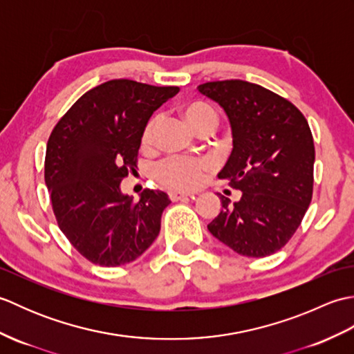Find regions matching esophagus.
<instances>
[{"mask_svg":"<svg viewBox=\"0 0 354 354\" xmlns=\"http://www.w3.org/2000/svg\"><path fill=\"white\" fill-rule=\"evenodd\" d=\"M169 198L175 202V201H181L185 198H194L193 193H185V192H176V190H171L169 192Z\"/></svg>","mask_w":354,"mask_h":354,"instance_id":"obj_1","label":"esophagus"}]
</instances>
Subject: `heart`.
Instances as JSON below:
<instances>
[{
    "instance_id": "obj_1",
    "label": "heart",
    "mask_w": 354,
    "mask_h": 354,
    "mask_svg": "<svg viewBox=\"0 0 354 354\" xmlns=\"http://www.w3.org/2000/svg\"><path fill=\"white\" fill-rule=\"evenodd\" d=\"M183 114L187 122L192 124L194 131H199L202 126L217 124L216 111L204 102L187 103ZM158 126H160V117H153L147 123L145 133H142V146L153 145ZM209 169V162L201 160H192V158L171 156L160 162L155 169V178L165 187L181 190L196 189L204 181L205 171Z\"/></svg>"
}]
</instances>
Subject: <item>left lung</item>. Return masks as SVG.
Here are the masks:
<instances>
[{
  "mask_svg": "<svg viewBox=\"0 0 354 354\" xmlns=\"http://www.w3.org/2000/svg\"><path fill=\"white\" fill-rule=\"evenodd\" d=\"M198 89L230 120L232 150L219 179L242 192L232 205L221 194L208 231L240 255L266 257L289 242L310 205L309 123L289 100L251 82H207Z\"/></svg>",
  "mask_w": 354,
  "mask_h": 354,
  "instance_id": "left-lung-1",
  "label": "left lung"
}]
</instances>
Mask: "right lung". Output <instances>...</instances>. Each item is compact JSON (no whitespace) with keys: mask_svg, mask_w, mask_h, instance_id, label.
I'll use <instances>...</instances> for the list:
<instances>
[{"mask_svg":"<svg viewBox=\"0 0 354 354\" xmlns=\"http://www.w3.org/2000/svg\"><path fill=\"white\" fill-rule=\"evenodd\" d=\"M178 86L115 79L89 89L53 129L45 184L59 228L94 265L131 263L155 242L167 193L146 189L133 201L120 184L137 167L146 126Z\"/></svg>","mask_w":354,"mask_h":354,"instance_id":"add662e5","label":"right lung"}]
</instances>
